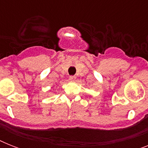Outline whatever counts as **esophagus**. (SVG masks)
I'll use <instances>...</instances> for the list:
<instances>
[{
    "label": "esophagus",
    "instance_id": "esophagus-1",
    "mask_svg": "<svg viewBox=\"0 0 148 148\" xmlns=\"http://www.w3.org/2000/svg\"><path fill=\"white\" fill-rule=\"evenodd\" d=\"M69 79H70V81H74V80L76 79V77H75V76H70Z\"/></svg>",
    "mask_w": 148,
    "mask_h": 148
}]
</instances>
